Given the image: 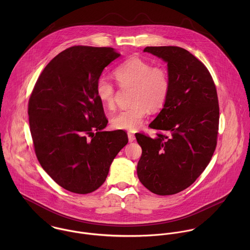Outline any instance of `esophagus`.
<instances>
[{"instance_id":"obj_1","label":"esophagus","mask_w":250,"mask_h":250,"mask_svg":"<svg viewBox=\"0 0 250 250\" xmlns=\"http://www.w3.org/2000/svg\"><path fill=\"white\" fill-rule=\"evenodd\" d=\"M128 139H129V142H130V143H133V142L136 140V137H135L134 134L128 133Z\"/></svg>"}]
</instances>
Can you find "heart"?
<instances>
[{"mask_svg":"<svg viewBox=\"0 0 250 250\" xmlns=\"http://www.w3.org/2000/svg\"><path fill=\"white\" fill-rule=\"evenodd\" d=\"M113 74L120 86L133 87V105L115 114L111 125L117 130L136 132L143 127L149 109L156 111L165 105L170 89L168 72L163 66H152L142 58L132 57L120 63ZM96 95L104 107H114L115 87L107 78L98 80Z\"/></svg>","mask_w":250,"mask_h":250,"instance_id":"heart-1","label":"heart"}]
</instances>
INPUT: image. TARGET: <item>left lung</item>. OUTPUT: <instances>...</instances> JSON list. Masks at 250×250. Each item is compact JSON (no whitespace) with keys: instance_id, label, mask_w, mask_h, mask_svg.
Segmentation results:
<instances>
[{"instance_id":"1","label":"left lung","mask_w":250,"mask_h":250,"mask_svg":"<svg viewBox=\"0 0 250 250\" xmlns=\"http://www.w3.org/2000/svg\"><path fill=\"white\" fill-rule=\"evenodd\" d=\"M143 52L167 63L170 89L149 124L167 135L160 133L154 139L136 135L143 149L138 177L153 193L175 194L198 178L213 157L219 120L216 88L206 66L188 51L160 46Z\"/></svg>"}]
</instances>
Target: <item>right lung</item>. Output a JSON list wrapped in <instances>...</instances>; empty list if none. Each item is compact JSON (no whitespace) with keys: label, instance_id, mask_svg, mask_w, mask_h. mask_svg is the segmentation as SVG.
Segmentation results:
<instances>
[{"label":"right lung","instance_id":"obj_1","mask_svg":"<svg viewBox=\"0 0 250 250\" xmlns=\"http://www.w3.org/2000/svg\"><path fill=\"white\" fill-rule=\"evenodd\" d=\"M120 56L113 48L73 46L40 74L29 100L30 130L36 157L47 174L80 194L96 190L128 143L123 130L104 131V108L96 83Z\"/></svg>","mask_w":250,"mask_h":250}]
</instances>
